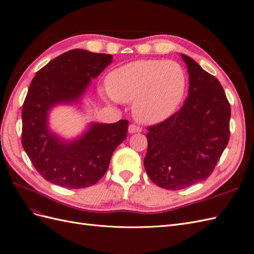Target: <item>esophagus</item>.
Wrapping results in <instances>:
<instances>
[{"instance_id":"1","label":"esophagus","mask_w":254,"mask_h":254,"mask_svg":"<svg viewBox=\"0 0 254 254\" xmlns=\"http://www.w3.org/2000/svg\"><path fill=\"white\" fill-rule=\"evenodd\" d=\"M142 128L140 126L136 125H129L128 127V132L129 133H136V132H141Z\"/></svg>"}]
</instances>
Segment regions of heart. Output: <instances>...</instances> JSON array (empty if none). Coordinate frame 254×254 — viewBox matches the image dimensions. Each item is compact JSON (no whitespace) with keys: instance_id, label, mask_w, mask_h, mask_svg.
Returning <instances> with one entry per match:
<instances>
[{"instance_id":"obj_1","label":"heart","mask_w":254,"mask_h":254,"mask_svg":"<svg viewBox=\"0 0 254 254\" xmlns=\"http://www.w3.org/2000/svg\"><path fill=\"white\" fill-rule=\"evenodd\" d=\"M104 97L132 102V113L143 124H158L178 108L187 89V74L175 61L136 60L119 66L106 77Z\"/></svg>"}]
</instances>
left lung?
I'll use <instances>...</instances> for the list:
<instances>
[{
  "mask_svg": "<svg viewBox=\"0 0 254 254\" xmlns=\"http://www.w3.org/2000/svg\"><path fill=\"white\" fill-rule=\"evenodd\" d=\"M188 67L189 96L181 109L148 127L145 171L158 187L181 190L207 179L227 147L231 109L224 88L194 59Z\"/></svg>",
  "mask_w": 254,
  "mask_h": 254,
  "instance_id": "left-lung-1",
  "label": "left lung"
}]
</instances>
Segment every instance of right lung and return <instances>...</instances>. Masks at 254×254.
I'll return each instance as SVG.
<instances>
[{
  "instance_id": "obj_1",
  "label": "right lung",
  "mask_w": 254,
  "mask_h": 254,
  "mask_svg": "<svg viewBox=\"0 0 254 254\" xmlns=\"http://www.w3.org/2000/svg\"><path fill=\"white\" fill-rule=\"evenodd\" d=\"M112 55L71 50L51 60L29 84L22 107V146L45 180L67 189L95 184L106 174L115 148L126 139L128 121L90 123L83 133L65 140L52 131L54 107L76 105L112 63Z\"/></svg>"
}]
</instances>
